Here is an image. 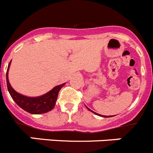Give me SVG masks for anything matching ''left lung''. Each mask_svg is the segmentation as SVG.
Returning <instances> with one entry per match:
<instances>
[{"label":"left lung","instance_id":"8db88e82","mask_svg":"<svg viewBox=\"0 0 153 153\" xmlns=\"http://www.w3.org/2000/svg\"><path fill=\"white\" fill-rule=\"evenodd\" d=\"M87 109H89V110H90V111H91L92 113H95L96 115H98V116H100V117H102V116H101V115H100V114H98V113H95V112H93V111H92L91 109H89V108H87ZM110 117V116H109V117H108V116H104V117Z\"/></svg>","mask_w":153,"mask_h":153}]
</instances>
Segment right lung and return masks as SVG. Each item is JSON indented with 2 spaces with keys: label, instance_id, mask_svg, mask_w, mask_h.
I'll return each mask as SVG.
<instances>
[{
  "label": "right lung",
  "instance_id": "1",
  "mask_svg": "<svg viewBox=\"0 0 153 153\" xmlns=\"http://www.w3.org/2000/svg\"><path fill=\"white\" fill-rule=\"evenodd\" d=\"M10 62L8 65L7 70L6 77H7V90L9 91L10 97L13 100V101L18 105L24 110L31 113V114H41L51 111V109H53L56 104V99L58 97V93L60 92V89L63 87V84L58 85L53 88L51 91L45 93L44 95L37 97H28L20 94L17 92L12 88L9 83L8 79V70L10 67Z\"/></svg>",
  "mask_w": 153,
  "mask_h": 153
}]
</instances>
